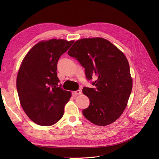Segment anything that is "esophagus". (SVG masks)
<instances>
[{"label": "esophagus", "instance_id": "esophagus-1", "mask_svg": "<svg viewBox=\"0 0 159 159\" xmlns=\"http://www.w3.org/2000/svg\"><path fill=\"white\" fill-rule=\"evenodd\" d=\"M81 93V91L80 90H77V91H74L73 93H72V94H73L74 95H80Z\"/></svg>", "mask_w": 159, "mask_h": 159}]
</instances>
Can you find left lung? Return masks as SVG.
Here are the masks:
<instances>
[{
    "label": "left lung",
    "mask_w": 159,
    "mask_h": 159,
    "mask_svg": "<svg viewBox=\"0 0 159 159\" xmlns=\"http://www.w3.org/2000/svg\"><path fill=\"white\" fill-rule=\"evenodd\" d=\"M68 54L85 68L88 80L96 77L82 92L89 99L83 110L84 117L99 126L107 125L121 116L132 91L133 81L128 60L123 53L102 38H84L76 41Z\"/></svg>",
    "instance_id": "left-lung-1"
}]
</instances>
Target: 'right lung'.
I'll list each match as a JSON object with an SVG mask.
<instances>
[{"mask_svg":"<svg viewBox=\"0 0 159 159\" xmlns=\"http://www.w3.org/2000/svg\"><path fill=\"white\" fill-rule=\"evenodd\" d=\"M74 41L52 39L38 42L24 58L16 79L20 105L33 122L50 126L62 117L71 95L59 85L57 64Z\"/></svg>","mask_w":159,"mask_h":159,"instance_id":"add662e5","label":"right lung"}]
</instances>
